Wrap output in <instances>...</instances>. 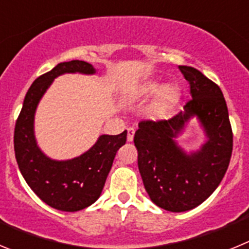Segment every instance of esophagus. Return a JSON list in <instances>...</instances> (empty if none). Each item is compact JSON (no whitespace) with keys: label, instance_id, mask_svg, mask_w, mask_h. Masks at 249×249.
<instances>
[{"label":"esophagus","instance_id":"obj_1","mask_svg":"<svg viewBox=\"0 0 249 249\" xmlns=\"http://www.w3.org/2000/svg\"><path fill=\"white\" fill-rule=\"evenodd\" d=\"M135 132H136V129L133 128V127H129V128L127 129V141H128V142H132V141H133V137H135Z\"/></svg>","mask_w":249,"mask_h":249}]
</instances>
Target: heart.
Here are the masks:
<instances>
[{
  "mask_svg": "<svg viewBox=\"0 0 249 249\" xmlns=\"http://www.w3.org/2000/svg\"><path fill=\"white\" fill-rule=\"evenodd\" d=\"M158 93L160 96L152 107V114L156 118H167L172 113L176 103L178 102L179 96H181L179 89L176 86H167L163 89L162 85L157 81H148L136 89L135 97L147 100Z\"/></svg>",
  "mask_w": 249,
  "mask_h": 249,
  "instance_id": "obj_1",
  "label": "heart"
}]
</instances>
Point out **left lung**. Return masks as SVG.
I'll return each mask as SVG.
<instances>
[{"mask_svg": "<svg viewBox=\"0 0 249 249\" xmlns=\"http://www.w3.org/2000/svg\"><path fill=\"white\" fill-rule=\"evenodd\" d=\"M178 68L190 83L192 100L169 120L138 123L133 140L149 198L169 212H186L206 201L226 175L233 148L232 127L221 89L196 68ZM193 117L201 123L207 141L188 155L175 138Z\"/></svg>", "mask_w": 249, "mask_h": 249, "instance_id": "8db88e82", "label": "left lung"}]
</instances>
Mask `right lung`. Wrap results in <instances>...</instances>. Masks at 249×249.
<instances>
[{
    "label": "right lung",
    "mask_w": 249,
    "mask_h": 249,
    "mask_svg": "<svg viewBox=\"0 0 249 249\" xmlns=\"http://www.w3.org/2000/svg\"><path fill=\"white\" fill-rule=\"evenodd\" d=\"M65 73L94 74L96 68L85 61L61 62L39 76L26 93L15 127V155L22 176L31 190L52 208L77 212L91 206L101 196L114 156L126 143L127 131L102 135L83 155L67 160L47 157L35 137V113L39 101L56 77Z\"/></svg>",
    "instance_id": "right-lung-1"
}]
</instances>
